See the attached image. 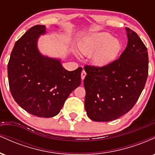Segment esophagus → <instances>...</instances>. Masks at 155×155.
<instances>
[{
    "label": "esophagus",
    "instance_id": "obj_1",
    "mask_svg": "<svg viewBox=\"0 0 155 155\" xmlns=\"http://www.w3.org/2000/svg\"><path fill=\"white\" fill-rule=\"evenodd\" d=\"M86 75H87L86 72H85V71H84V70H83V71H82V72H81V79H82V80L84 79V78H85V76H86Z\"/></svg>",
    "mask_w": 155,
    "mask_h": 155
}]
</instances>
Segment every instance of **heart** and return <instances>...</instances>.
<instances>
[{
	"instance_id": "1",
	"label": "heart",
	"mask_w": 155,
	"mask_h": 155,
	"mask_svg": "<svg viewBox=\"0 0 155 155\" xmlns=\"http://www.w3.org/2000/svg\"><path fill=\"white\" fill-rule=\"evenodd\" d=\"M79 51L91 56L92 62L98 66L108 65L120 54L122 45L120 41L108 33H99L90 35L79 46Z\"/></svg>"
}]
</instances>
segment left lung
<instances>
[{"instance_id": "8db88e82", "label": "left lung", "mask_w": 155, "mask_h": 155, "mask_svg": "<svg viewBox=\"0 0 155 155\" xmlns=\"http://www.w3.org/2000/svg\"><path fill=\"white\" fill-rule=\"evenodd\" d=\"M127 46L120 58L102 67L84 66V107L96 122H109L132 108L148 76L147 49L136 32L126 28Z\"/></svg>"}]
</instances>
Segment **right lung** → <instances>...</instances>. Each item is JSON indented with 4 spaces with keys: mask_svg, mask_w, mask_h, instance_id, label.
Listing matches in <instances>:
<instances>
[{
    "mask_svg": "<svg viewBox=\"0 0 155 155\" xmlns=\"http://www.w3.org/2000/svg\"><path fill=\"white\" fill-rule=\"evenodd\" d=\"M44 25L30 28L17 41L8 63L12 97L20 107L38 117L56 116L69 95L81 84L82 68L68 71L59 60L43 56L37 40Z\"/></svg>",
    "mask_w": 155,
    "mask_h": 155,
    "instance_id": "1",
    "label": "right lung"
}]
</instances>
